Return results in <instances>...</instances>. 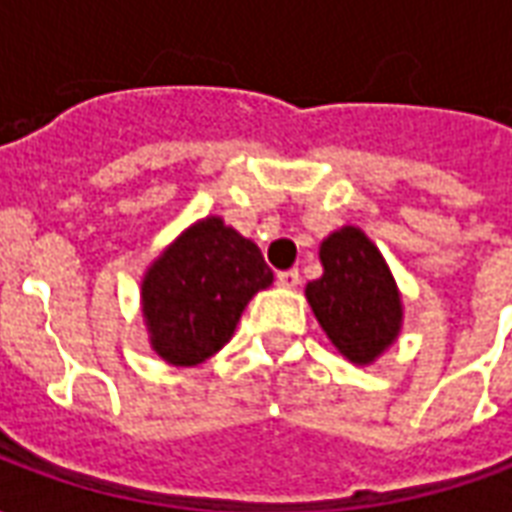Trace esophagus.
Wrapping results in <instances>:
<instances>
[{
    "label": "esophagus",
    "mask_w": 512,
    "mask_h": 512,
    "mask_svg": "<svg viewBox=\"0 0 512 512\" xmlns=\"http://www.w3.org/2000/svg\"><path fill=\"white\" fill-rule=\"evenodd\" d=\"M277 282H279V285H282V288L293 290V288H296V285H299V282H301L299 271H296V268H288V271H279V274H277Z\"/></svg>",
    "instance_id": "esophagus-1"
}]
</instances>
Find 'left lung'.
<instances>
[{
    "label": "left lung",
    "instance_id": "left-lung-1",
    "mask_svg": "<svg viewBox=\"0 0 512 512\" xmlns=\"http://www.w3.org/2000/svg\"><path fill=\"white\" fill-rule=\"evenodd\" d=\"M321 263L323 277L304 290L321 329L348 362H376L403 326V304L386 260L359 227L348 224L323 241Z\"/></svg>",
    "mask_w": 512,
    "mask_h": 512
}]
</instances>
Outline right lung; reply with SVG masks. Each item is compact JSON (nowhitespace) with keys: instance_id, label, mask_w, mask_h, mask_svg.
<instances>
[{"instance_id":"right-lung-1","label":"right lung","mask_w":512,"mask_h":512,"mask_svg":"<svg viewBox=\"0 0 512 512\" xmlns=\"http://www.w3.org/2000/svg\"><path fill=\"white\" fill-rule=\"evenodd\" d=\"M274 282L257 244L208 216L153 260L142 279V315L164 362L191 367L230 343L257 290Z\"/></svg>"}]
</instances>
